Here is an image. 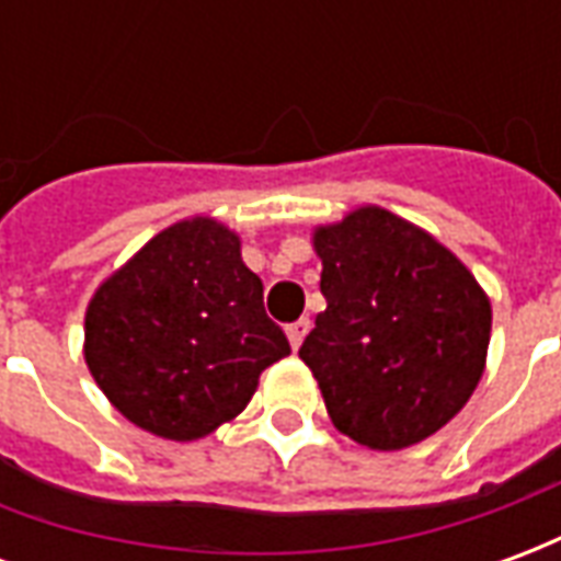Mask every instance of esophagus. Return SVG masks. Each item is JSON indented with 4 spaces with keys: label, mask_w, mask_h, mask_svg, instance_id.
<instances>
[{
    "label": "esophagus",
    "mask_w": 561,
    "mask_h": 561,
    "mask_svg": "<svg viewBox=\"0 0 561 561\" xmlns=\"http://www.w3.org/2000/svg\"><path fill=\"white\" fill-rule=\"evenodd\" d=\"M288 342H291V348L297 352L300 345H304L306 333H309V318H300V321H294V324H288Z\"/></svg>",
    "instance_id": "esophagus-1"
}]
</instances>
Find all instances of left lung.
I'll use <instances>...</instances> for the list:
<instances>
[{
    "label": "left lung",
    "instance_id": "left-lung-1",
    "mask_svg": "<svg viewBox=\"0 0 561 561\" xmlns=\"http://www.w3.org/2000/svg\"><path fill=\"white\" fill-rule=\"evenodd\" d=\"M328 309L304 340L333 426L373 450L438 433L486 366L493 306L447 245L376 204L312 231Z\"/></svg>",
    "mask_w": 561,
    "mask_h": 561
}]
</instances>
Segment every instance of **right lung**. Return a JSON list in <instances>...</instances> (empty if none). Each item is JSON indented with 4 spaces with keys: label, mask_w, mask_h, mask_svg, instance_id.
<instances>
[{
    "label": "right lung",
    "mask_w": 561,
    "mask_h": 561,
    "mask_svg": "<svg viewBox=\"0 0 561 561\" xmlns=\"http://www.w3.org/2000/svg\"><path fill=\"white\" fill-rule=\"evenodd\" d=\"M240 245L213 216L173 221L92 294L83 360L140 430L171 442L216 433L249 405L261 373L291 354Z\"/></svg>",
    "instance_id": "add662e5"
}]
</instances>
